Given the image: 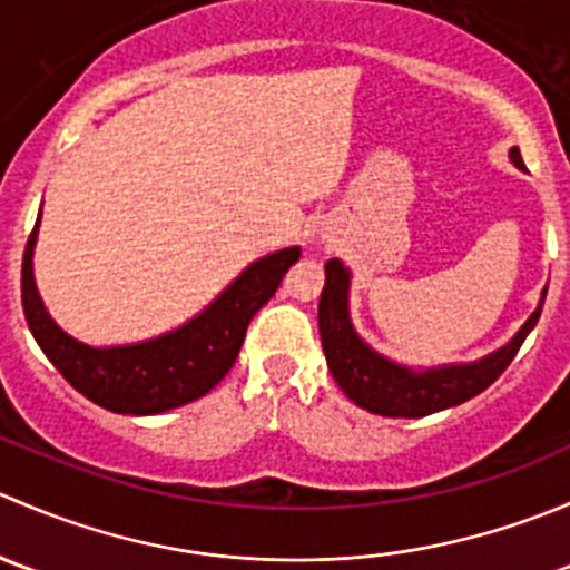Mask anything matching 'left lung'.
Segmentation results:
<instances>
[{"label":"left lung","mask_w":570,"mask_h":570,"mask_svg":"<svg viewBox=\"0 0 570 570\" xmlns=\"http://www.w3.org/2000/svg\"><path fill=\"white\" fill-rule=\"evenodd\" d=\"M510 159L515 168H524L519 148H510ZM543 301L546 289L532 317L497 353L471 361V364H446L416 372L383 358L355 333L353 322H350V269L338 258H331L325 264V289L320 295L322 350H325L333 381L355 405L366 407L370 413H381V416L419 419L461 405L471 396L485 392L508 370L524 338L530 336Z\"/></svg>","instance_id":"left-lung-1"}]
</instances>
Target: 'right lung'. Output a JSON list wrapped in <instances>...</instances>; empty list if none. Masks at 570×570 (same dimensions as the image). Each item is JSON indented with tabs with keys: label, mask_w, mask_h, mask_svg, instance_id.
<instances>
[{
	"label": "right lung",
	"mask_w": 570,
	"mask_h": 570,
	"mask_svg": "<svg viewBox=\"0 0 570 570\" xmlns=\"http://www.w3.org/2000/svg\"><path fill=\"white\" fill-rule=\"evenodd\" d=\"M40 223V215H38ZM32 228L21 262V306L27 325L62 377L96 405L112 413L151 416L209 394L237 361L253 314L275 295L301 248L256 258L198 317L157 338L120 347H90L68 336L46 312L32 275Z\"/></svg>",
	"instance_id": "add662e5"
}]
</instances>
